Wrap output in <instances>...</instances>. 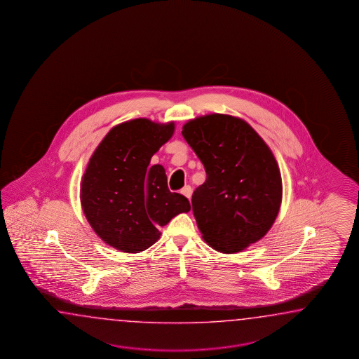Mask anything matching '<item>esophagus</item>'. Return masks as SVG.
<instances>
[{
  "label": "esophagus",
  "instance_id": "esophagus-1",
  "mask_svg": "<svg viewBox=\"0 0 359 359\" xmlns=\"http://www.w3.org/2000/svg\"><path fill=\"white\" fill-rule=\"evenodd\" d=\"M180 193H182V194H183V196H185V197H187V198L191 199V185H185V187H184L183 189H182V191H180Z\"/></svg>",
  "mask_w": 359,
  "mask_h": 359
}]
</instances>
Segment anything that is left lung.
<instances>
[{
  "instance_id": "8db88e82",
  "label": "left lung",
  "mask_w": 359,
  "mask_h": 359,
  "mask_svg": "<svg viewBox=\"0 0 359 359\" xmlns=\"http://www.w3.org/2000/svg\"><path fill=\"white\" fill-rule=\"evenodd\" d=\"M182 134L208 174L191 196L202 238L223 254L246 250L269 231L282 202L271 148L246 121L229 114L196 117Z\"/></svg>"
}]
</instances>
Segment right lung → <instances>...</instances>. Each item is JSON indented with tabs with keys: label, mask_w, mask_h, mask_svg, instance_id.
I'll return each mask as SVG.
<instances>
[{
	"label": "right lung",
	"mask_w": 359,
	"mask_h": 359,
	"mask_svg": "<svg viewBox=\"0 0 359 359\" xmlns=\"http://www.w3.org/2000/svg\"><path fill=\"white\" fill-rule=\"evenodd\" d=\"M174 131V122L126 121L111 128L90 157L81 206L91 228L111 248L144 251L160 239V226L191 211L188 199L168 191L163 166H149Z\"/></svg>",
	"instance_id": "right-lung-1"
}]
</instances>
